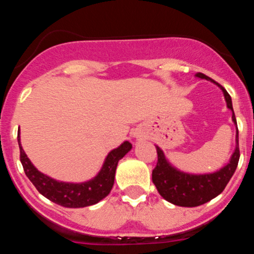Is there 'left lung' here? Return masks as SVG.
Wrapping results in <instances>:
<instances>
[{"mask_svg": "<svg viewBox=\"0 0 254 254\" xmlns=\"http://www.w3.org/2000/svg\"><path fill=\"white\" fill-rule=\"evenodd\" d=\"M196 76L198 78H204V80L214 82L222 89L227 107L233 112V123L237 125V119H235L234 111H233L232 98L227 93V90L215 82L212 78L208 77L202 72H197ZM155 147L157 151V164L156 167L153 170V174H151L154 185L156 186L159 193L167 202L174 204V205L188 206V208L202 205V204L211 200L212 198L217 197L224 190L227 184L229 183L230 178L234 174L238 167L239 157H240L238 127L237 136H235L234 153L230 156L228 164L223 166L218 171L214 172V173L192 174L178 170L166 159L161 148L157 147V145H155Z\"/></svg>", "mask_w": 254, "mask_h": 254, "instance_id": "left-lung-1", "label": "left lung"}]
</instances>
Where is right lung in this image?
<instances>
[{"label": "right lung", "instance_id": "right-lung-1", "mask_svg": "<svg viewBox=\"0 0 254 254\" xmlns=\"http://www.w3.org/2000/svg\"><path fill=\"white\" fill-rule=\"evenodd\" d=\"M17 142L20 148V161L31 183L44 197L65 208H84L104 199L113 188L118 161L132 148L129 141L123 142L118 148L107 154L103 167L94 178L83 183H65L46 176L34 167L21 147L20 131L17 133Z\"/></svg>", "mask_w": 254, "mask_h": 254}]
</instances>
